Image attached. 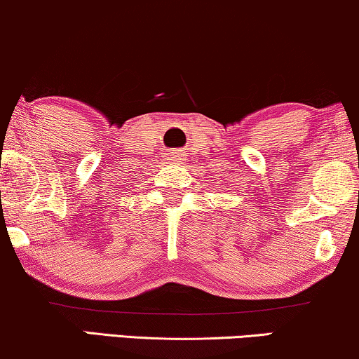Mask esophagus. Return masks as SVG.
I'll use <instances>...</instances> for the list:
<instances>
[{
    "label": "esophagus",
    "instance_id": "esophagus-1",
    "mask_svg": "<svg viewBox=\"0 0 359 359\" xmlns=\"http://www.w3.org/2000/svg\"><path fill=\"white\" fill-rule=\"evenodd\" d=\"M166 160H168V161H171V163H173V161H181L183 158H181V154H180V151H170L168 156H166Z\"/></svg>",
    "mask_w": 359,
    "mask_h": 359
}]
</instances>
